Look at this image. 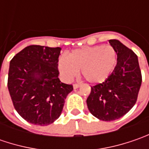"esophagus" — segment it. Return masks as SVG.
<instances>
[{"label":"esophagus","instance_id":"34e87169","mask_svg":"<svg viewBox=\"0 0 149 149\" xmlns=\"http://www.w3.org/2000/svg\"><path fill=\"white\" fill-rule=\"evenodd\" d=\"M79 86H80V84H74L73 85L74 89H78V88H79Z\"/></svg>","mask_w":149,"mask_h":149}]
</instances>
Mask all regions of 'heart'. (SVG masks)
<instances>
[{
	"mask_svg": "<svg viewBox=\"0 0 149 149\" xmlns=\"http://www.w3.org/2000/svg\"><path fill=\"white\" fill-rule=\"evenodd\" d=\"M117 53L111 45H96L74 49L68 57H60L58 68L66 80L75 77L80 70L84 78L92 84L101 83L113 71Z\"/></svg>",
	"mask_w": 149,
	"mask_h": 149,
	"instance_id": "b5f03b06",
	"label": "heart"
}]
</instances>
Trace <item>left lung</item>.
Here are the masks:
<instances>
[{
    "label": "left lung",
    "mask_w": 149,
    "mask_h": 149,
    "mask_svg": "<svg viewBox=\"0 0 149 149\" xmlns=\"http://www.w3.org/2000/svg\"><path fill=\"white\" fill-rule=\"evenodd\" d=\"M109 42L117 53V65L103 83L91 87L86 100L89 112L103 121H113L126 114L135 104L142 84L136 54L118 40Z\"/></svg>",
    "instance_id": "8db88e82"
}]
</instances>
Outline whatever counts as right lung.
<instances>
[{"mask_svg": "<svg viewBox=\"0 0 149 149\" xmlns=\"http://www.w3.org/2000/svg\"><path fill=\"white\" fill-rule=\"evenodd\" d=\"M60 47L30 45L10 62L8 89L15 110L29 123L49 125L60 117L72 84L59 79Z\"/></svg>", "mask_w": 149, "mask_h": 149, "instance_id": "right-lung-1", "label": "right lung"}]
</instances>
